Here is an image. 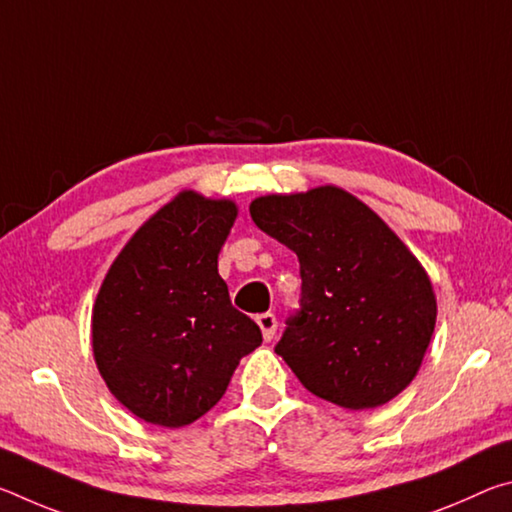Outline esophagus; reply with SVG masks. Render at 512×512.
Here are the masks:
<instances>
[{
	"label": "esophagus",
	"instance_id": "esophagus-1",
	"mask_svg": "<svg viewBox=\"0 0 512 512\" xmlns=\"http://www.w3.org/2000/svg\"><path fill=\"white\" fill-rule=\"evenodd\" d=\"M257 325H259V329H262L264 341H271L273 336H275V329H277L275 314H271V311H266V314H259L257 316Z\"/></svg>",
	"mask_w": 512,
	"mask_h": 512
}]
</instances>
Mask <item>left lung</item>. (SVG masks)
Returning a JSON list of instances; mask_svg holds the SVG:
<instances>
[{
    "label": "left lung",
    "mask_w": 512,
    "mask_h": 512,
    "mask_svg": "<svg viewBox=\"0 0 512 512\" xmlns=\"http://www.w3.org/2000/svg\"><path fill=\"white\" fill-rule=\"evenodd\" d=\"M250 216L300 262V307L275 352L309 393L375 409L418 375L436 325V298L409 248L339 187L262 196Z\"/></svg>",
    "instance_id": "left-lung-1"
}]
</instances>
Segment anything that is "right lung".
<instances>
[{
  "mask_svg": "<svg viewBox=\"0 0 512 512\" xmlns=\"http://www.w3.org/2000/svg\"><path fill=\"white\" fill-rule=\"evenodd\" d=\"M235 216V203L183 192L135 232L101 284L94 361L137 418L169 429L192 424L262 343L216 271Z\"/></svg>",
  "mask_w": 512,
  "mask_h": 512,
  "instance_id": "add662e5",
  "label": "right lung"
}]
</instances>
